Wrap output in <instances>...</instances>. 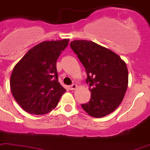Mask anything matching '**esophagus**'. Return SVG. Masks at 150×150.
<instances>
[{"label":"esophagus","instance_id":"esophagus-1","mask_svg":"<svg viewBox=\"0 0 150 150\" xmlns=\"http://www.w3.org/2000/svg\"><path fill=\"white\" fill-rule=\"evenodd\" d=\"M69 88L71 90H75L77 88V85H75V84H73V85H71V86H69Z\"/></svg>","mask_w":150,"mask_h":150}]
</instances>
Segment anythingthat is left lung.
I'll list each match as a JSON object with an SVG mask.
<instances>
[{
    "instance_id": "8db88e82",
    "label": "left lung",
    "mask_w": 150,
    "mask_h": 150,
    "mask_svg": "<svg viewBox=\"0 0 150 150\" xmlns=\"http://www.w3.org/2000/svg\"><path fill=\"white\" fill-rule=\"evenodd\" d=\"M71 49L87 73L91 98L81 107L89 115L102 118L117 109L128 87L126 62L109 48L87 40H74Z\"/></svg>"
}]
</instances>
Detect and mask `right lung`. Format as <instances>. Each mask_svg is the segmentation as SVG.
<instances>
[{"mask_svg": "<svg viewBox=\"0 0 150 150\" xmlns=\"http://www.w3.org/2000/svg\"><path fill=\"white\" fill-rule=\"evenodd\" d=\"M69 39L46 41L29 50L12 71L11 91L27 112L44 115L55 108L66 92L58 82L56 62Z\"/></svg>", "mask_w": 150, "mask_h": 150, "instance_id": "right-lung-1", "label": "right lung"}]
</instances>
